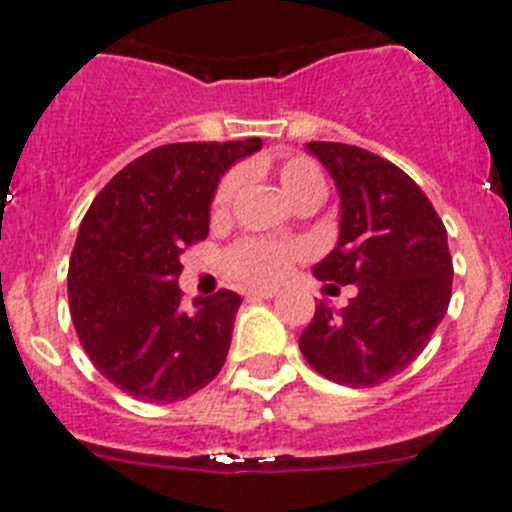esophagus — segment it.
Returning a JSON list of instances; mask_svg holds the SVG:
<instances>
[{
  "mask_svg": "<svg viewBox=\"0 0 512 512\" xmlns=\"http://www.w3.org/2000/svg\"><path fill=\"white\" fill-rule=\"evenodd\" d=\"M278 296V290L275 288H252L247 290V298H273Z\"/></svg>",
  "mask_w": 512,
  "mask_h": 512,
  "instance_id": "obj_1",
  "label": "esophagus"
}]
</instances>
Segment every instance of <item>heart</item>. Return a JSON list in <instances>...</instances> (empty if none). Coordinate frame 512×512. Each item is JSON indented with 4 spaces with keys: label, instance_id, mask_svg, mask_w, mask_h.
<instances>
[{
    "label": "heart",
    "instance_id": "b5f03b06",
    "mask_svg": "<svg viewBox=\"0 0 512 512\" xmlns=\"http://www.w3.org/2000/svg\"><path fill=\"white\" fill-rule=\"evenodd\" d=\"M239 170L224 173L222 181L216 183L214 196H211V211L214 216L227 214L229 204L234 199V191L239 186ZM278 181L283 193L293 204L303 199H324L326 178L321 168L311 158L293 155L278 165ZM303 255V247L298 242H275V239L245 237L234 242L224 252V273L234 280H242L247 285H270L280 280L288 270V265Z\"/></svg>",
    "mask_w": 512,
    "mask_h": 512
}]
</instances>
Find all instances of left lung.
I'll return each mask as SVG.
<instances>
[{"mask_svg": "<svg viewBox=\"0 0 512 512\" xmlns=\"http://www.w3.org/2000/svg\"><path fill=\"white\" fill-rule=\"evenodd\" d=\"M306 147L342 196L339 242L313 275L354 283L357 296L339 311L319 303L298 344L326 380L372 388L411 365L444 319L454 275L446 227L390 160L344 142Z\"/></svg>", "mask_w": 512, "mask_h": 512, "instance_id": "left-lung-1", "label": "left lung"}]
</instances>
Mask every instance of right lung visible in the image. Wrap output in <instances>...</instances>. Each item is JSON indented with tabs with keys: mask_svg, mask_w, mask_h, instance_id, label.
Wrapping results in <instances>:
<instances>
[{
	"mask_svg": "<svg viewBox=\"0 0 512 512\" xmlns=\"http://www.w3.org/2000/svg\"><path fill=\"white\" fill-rule=\"evenodd\" d=\"M260 147V137L160 145L119 170L86 211L68 306L81 347L122 393L173 403L222 370L242 298L222 288L186 306L181 255L209 234L224 170Z\"/></svg>",
	"mask_w": 512,
	"mask_h": 512,
	"instance_id": "obj_1",
	"label": "right lung"
}]
</instances>
